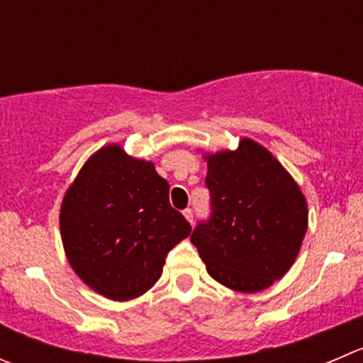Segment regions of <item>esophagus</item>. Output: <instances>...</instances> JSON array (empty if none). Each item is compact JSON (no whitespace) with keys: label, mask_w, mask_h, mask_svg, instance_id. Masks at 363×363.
Listing matches in <instances>:
<instances>
[{"label":"esophagus","mask_w":363,"mask_h":363,"mask_svg":"<svg viewBox=\"0 0 363 363\" xmlns=\"http://www.w3.org/2000/svg\"><path fill=\"white\" fill-rule=\"evenodd\" d=\"M182 214H184V218L189 221V223H193V211L191 209H184L182 211Z\"/></svg>","instance_id":"1"}]
</instances>
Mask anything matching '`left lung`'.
I'll use <instances>...</instances> for the list:
<instances>
[{
	"instance_id": "8db88e82",
	"label": "left lung",
	"mask_w": 363,
	"mask_h": 363,
	"mask_svg": "<svg viewBox=\"0 0 363 363\" xmlns=\"http://www.w3.org/2000/svg\"><path fill=\"white\" fill-rule=\"evenodd\" d=\"M203 160L213 213L193 230L191 242L221 286L239 293L267 289L300 253L307 200L282 163L250 138Z\"/></svg>"
}]
</instances>
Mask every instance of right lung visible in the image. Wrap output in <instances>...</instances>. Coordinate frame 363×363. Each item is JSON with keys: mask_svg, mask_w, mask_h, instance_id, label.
<instances>
[{"mask_svg": "<svg viewBox=\"0 0 363 363\" xmlns=\"http://www.w3.org/2000/svg\"><path fill=\"white\" fill-rule=\"evenodd\" d=\"M168 193L152 161L118 143L84 161L63 196L60 232L70 267L90 289L128 301L160 280L167 253L191 232Z\"/></svg>", "mask_w": 363, "mask_h": 363, "instance_id": "add662e5", "label": "right lung"}]
</instances>
